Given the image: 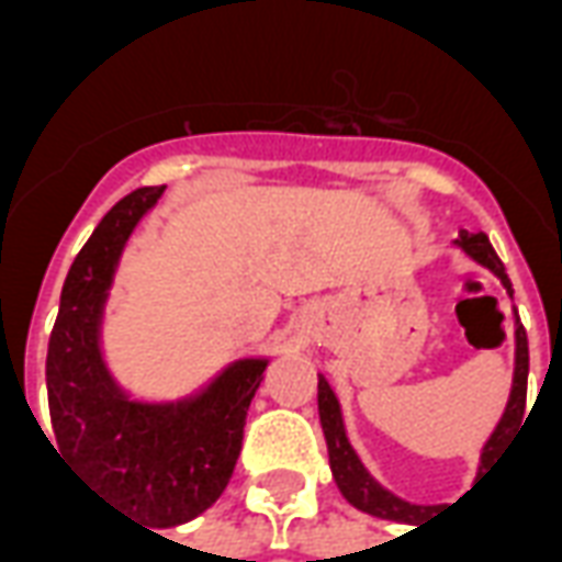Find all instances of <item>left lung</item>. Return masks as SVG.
Returning a JSON list of instances; mask_svg holds the SVG:
<instances>
[{"label": "left lung", "mask_w": 562, "mask_h": 562, "mask_svg": "<svg viewBox=\"0 0 562 562\" xmlns=\"http://www.w3.org/2000/svg\"><path fill=\"white\" fill-rule=\"evenodd\" d=\"M454 244L472 258L479 261L482 268H487L494 273L496 280L503 282V289L512 297V280H508L506 265L499 261V256L494 252V246L487 240L484 232H460V237ZM527 373H530V349H527V330L520 325L518 310H515V376H512V394H508L506 413L496 424V430L491 434V439L484 442L482 448V467L479 472L494 460L496 448L503 446V439L512 427H520L524 422V406H527ZM318 418H322V430H325V442H328V458H330V472H334V482L340 487V494L352 503L355 508H361L373 518L397 520V524H418L424 515H430L434 506H418V503H406L403 496L391 494L389 487L382 484L367 472V467L358 458V451L349 442L346 436V424H342L340 401L337 394L330 391L328 379L318 376Z\"/></svg>", "instance_id": "left-lung-1"}]
</instances>
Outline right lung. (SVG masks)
I'll return each mask as SVG.
<instances>
[{
  "label": "right lung",
  "instance_id": "right-lung-1",
  "mask_svg": "<svg viewBox=\"0 0 562 562\" xmlns=\"http://www.w3.org/2000/svg\"><path fill=\"white\" fill-rule=\"evenodd\" d=\"M165 186L116 201L68 270L47 346V401L63 458L144 527L207 512L232 479L249 403L268 358H240L192 397L132 401L102 358V318L116 265Z\"/></svg>",
  "mask_w": 562,
  "mask_h": 562
}]
</instances>
